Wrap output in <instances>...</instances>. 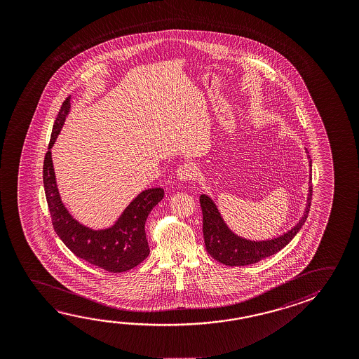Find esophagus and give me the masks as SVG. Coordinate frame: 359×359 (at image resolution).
I'll return each mask as SVG.
<instances>
[{
	"label": "esophagus",
	"instance_id": "34e87169",
	"mask_svg": "<svg viewBox=\"0 0 359 359\" xmlns=\"http://www.w3.org/2000/svg\"><path fill=\"white\" fill-rule=\"evenodd\" d=\"M195 172L196 170H195L194 165L185 163L179 166L177 175L182 182H191V180H194Z\"/></svg>",
	"mask_w": 359,
	"mask_h": 359
}]
</instances>
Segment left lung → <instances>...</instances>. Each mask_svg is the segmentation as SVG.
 I'll use <instances>...</instances> for the list:
<instances>
[{
  "instance_id": "1",
  "label": "left lung",
  "mask_w": 359,
  "mask_h": 359,
  "mask_svg": "<svg viewBox=\"0 0 359 359\" xmlns=\"http://www.w3.org/2000/svg\"><path fill=\"white\" fill-rule=\"evenodd\" d=\"M308 159L309 166H311L309 155ZM311 194L313 187L309 185L306 212L300 219L299 223L287 233H284L283 236L269 241H248L234 234L224 222L214 201L208 195H200V206L203 210V234L206 252L217 262L229 266L254 264L260 262L262 259L274 255L297 236L303 224L306 223L311 208Z\"/></svg>"
}]
</instances>
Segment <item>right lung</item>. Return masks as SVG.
<instances>
[{"instance_id": "obj_1", "label": "right lung", "mask_w": 359, "mask_h": 359, "mask_svg": "<svg viewBox=\"0 0 359 359\" xmlns=\"http://www.w3.org/2000/svg\"><path fill=\"white\" fill-rule=\"evenodd\" d=\"M70 99L69 96L62 102L55 120L48 153L43 160V188L53 229L72 253L90 264L111 273L130 271L150 253L145 222L154 206L164 198V189L142 191L123 210L118 222L107 229H90L71 217L60 198L51 159V147L70 111Z\"/></svg>"}]
</instances>
